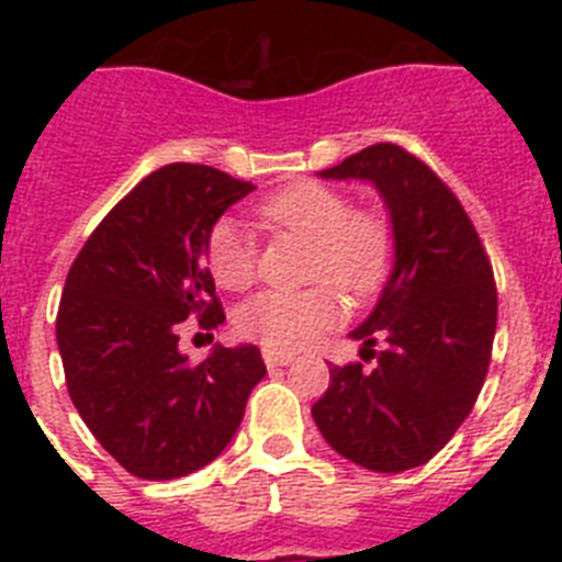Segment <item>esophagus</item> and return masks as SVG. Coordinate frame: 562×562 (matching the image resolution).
Instances as JSON below:
<instances>
[{
	"label": "esophagus",
	"instance_id": "esophagus-1",
	"mask_svg": "<svg viewBox=\"0 0 562 562\" xmlns=\"http://www.w3.org/2000/svg\"><path fill=\"white\" fill-rule=\"evenodd\" d=\"M292 360H295V357H292V355H284V351L265 349V362H267V369H278V366H290Z\"/></svg>",
	"mask_w": 562,
	"mask_h": 562
}]
</instances>
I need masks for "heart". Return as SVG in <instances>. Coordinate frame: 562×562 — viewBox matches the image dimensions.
<instances>
[{
	"label": "heart",
	"mask_w": 562,
	"mask_h": 562,
	"mask_svg": "<svg viewBox=\"0 0 562 562\" xmlns=\"http://www.w3.org/2000/svg\"><path fill=\"white\" fill-rule=\"evenodd\" d=\"M261 222L276 231L310 241L312 281H331L349 295L362 297L380 290L394 258V231L376 211H355L337 188L301 180L267 196L258 205ZM256 241L241 222H213L205 236V265L222 290H245L256 278ZM335 286L317 284L304 292L267 290L241 304L238 331L272 351L306 349L317 335L340 321Z\"/></svg>",
	"instance_id": "1"
}]
</instances>
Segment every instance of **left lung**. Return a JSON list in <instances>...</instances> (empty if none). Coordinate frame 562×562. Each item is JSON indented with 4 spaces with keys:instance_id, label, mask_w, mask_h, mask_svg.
Masks as SVG:
<instances>
[{
    "instance_id": "8db88e82",
    "label": "left lung",
    "mask_w": 562,
    "mask_h": 562,
    "mask_svg": "<svg viewBox=\"0 0 562 562\" xmlns=\"http://www.w3.org/2000/svg\"><path fill=\"white\" fill-rule=\"evenodd\" d=\"M321 177L374 182L394 225V270L351 331L374 369L331 366L312 416L342 459L402 473L434 459L479 400L498 324L493 265L456 193L402 146L376 143Z\"/></svg>"
}]
</instances>
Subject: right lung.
I'll list each match as a JSON object with an SVG mask.
<instances>
[{
  "mask_svg": "<svg viewBox=\"0 0 562 562\" xmlns=\"http://www.w3.org/2000/svg\"><path fill=\"white\" fill-rule=\"evenodd\" d=\"M252 182L196 162L157 168L123 196L72 261L56 317L72 405L109 456L148 481L211 464L267 374L256 346L191 366L180 324L225 321L205 236Z\"/></svg>",
  "mask_w": 562,
  "mask_h": 562,
  "instance_id": "add662e5",
  "label": "right lung"
}]
</instances>
